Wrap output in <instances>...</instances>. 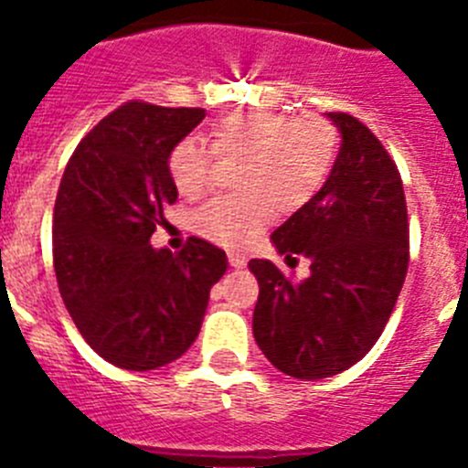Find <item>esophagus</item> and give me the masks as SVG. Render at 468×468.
I'll list each match as a JSON object with an SVG mask.
<instances>
[{
    "label": "esophagus",
    "instance_id": "1",
    "mask_svg": "<svg viewBox=\"0 0 468 468\" xmlns=\"http://www.w3.org/2000/svg\"><path fill=\"white\" fill-rule=\"evenodd\" d=\"M229 264L234 270H243V267H246V258L239 253H229Z\"/></svg>",
    "mask_w": 468,
    "mask_h": 468
}]
</instances>
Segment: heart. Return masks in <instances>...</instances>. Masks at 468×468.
Returning <instances> with one entry per match:
<instances>
[{
	"mask_svg": "<svg viewBox=\"0 0 468 468\" xmlns=\"http://www.w3.org/2000/svg\"><path fill=\"white\" fill-rule=\"evenodd\" d=\"M213 152L237 159L234 187L194 213V231L206 241L239 248L276 215L307 206L337 156V131L318 114L288 117L271 110L225 114L210 128ZM213 152L198 138H185L168 156V171L185 198L204 197L213 180Z\"/></svg>",
	"mask_w": 468,
	"mask_h": 468,
	"instance_id": "b5f03b06",
	"label": "heart"
}]
</instances>
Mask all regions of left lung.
I'll list each match as a JSON object with an SVG mask.
<instances>
[{
    "mask_svg": "<svg viewBox=\"0 0 468 468\" xmlns=\"http://www.w3.org/2000/svg\"><path fill=\"white\" fill-rule=\"evenodd\" d=\"M325 117L342 144L328 180L271 234L304 281L250 260L260 283L253 335L281 373L324 379L361 361L382 335L408 271V208L399 168L373 131L345 112Z\"/></svg>",
    "mask_w": 468,
    "mask_h": 468,
    "instance_id": "left-lung-1",
    "label": "left lung"
}]
</instances>
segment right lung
Here are the masks:
<instances>
[{
	"label": "right lung",
	"instance_id": "obj_1",
	"mask_svg": "<svg viewBox=\"0 0 468 468\" xmlns=\"http://www.w3.org/2000/svg\"><path fill=\"white\" fill-rule=\"evenodd\" d=\"M206 110L126 102L77 144L53 210V267L65 307L98 356L154 370L197 340L227 255L192 237L152 248L177 187L168 156Z\"/></svg>",
	"mask_w": 468,
	"mask_h": 468
}]
</instances>
